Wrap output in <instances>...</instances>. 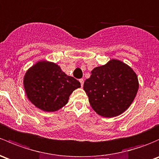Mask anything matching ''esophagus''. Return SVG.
<instances>
[{
  "label": "esophagus",
  "instance_id": "1",
  "mask_svg": "<svg viewBox=\"0 0 159 159\" xmlns=\"http://www.w3.org/2000/svg\"><path fill=\"white\" fill-rule=\"evenodd\" d=\"M79 81H80V83H81V86L83 87V85H84V79H82V78H81V79L79 80Z\"/></svg>",
  "mask_w": 159,
  "mask_h": 159
}]
</instances>
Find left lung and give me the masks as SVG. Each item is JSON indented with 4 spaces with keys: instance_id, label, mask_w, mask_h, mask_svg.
Wrapping results in <instances>:
<instances>
[{
    "instance_id": "8db88e82",
    "label": "left lung",
    "mask_w": 159,
    "mask_h": 159,
    "mask_svg": "<svg viewBox=\"0 0 159 159\" xmlns=\"http://www.w3.org/2000/svg\"><path fill=\"white\" fill-rule=\"evenodd\" d=\"M139 89L133 70L116 59L96 67L84 83L91 107L104 117H114L128 109Z\"/></svg>"
}]
</instances>
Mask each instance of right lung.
<instances>
[{
  "mask_svg": "<svg viewBox=\"0 0 159 159\" xmlns=\"http://www.w3.org/2000/svg\"><path fill=\"white\" fill-rule=\"evenodd\" d=\"M23 85L28 99L39 109L54 112L68 103L71 93L81 84L68 76L57 64L39 61L25 74Z\"/></svg>",
  "mask_w": 159,
  "mask_h": 159,
  "instance_id": "1",
  "label": "right lung"
}]
</instances>
